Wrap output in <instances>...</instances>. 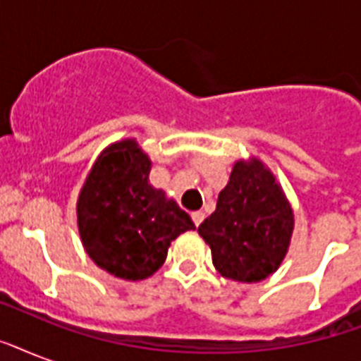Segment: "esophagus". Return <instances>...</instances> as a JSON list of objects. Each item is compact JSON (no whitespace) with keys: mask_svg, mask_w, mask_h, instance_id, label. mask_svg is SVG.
I'll return each instance as SVG.
<instances>
[{"mask_svg":"<svg viewBox=\"0 0 361 361\" xmlns=\"http://www.w3.org/2000/svg\"><path fill=\"white\" fill-rule=\"evenodd\" d=\"M191 217H192V223L198 226L204 221V212H192Z\"/></svg>","mask_w":361,"mask_h":361,"instance_id":"34e87169","label":"esophagus"}]
</instances>
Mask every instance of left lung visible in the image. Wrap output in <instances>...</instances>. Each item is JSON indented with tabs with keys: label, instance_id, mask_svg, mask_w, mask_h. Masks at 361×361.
Masks as SVG:
<instances>
[{
	"label": "left lung",
	"instance_id": "obj_1",
	"mask_svg": "<svg viewBox=\"0 0 361 361\" xmlns=\"http://www.w3.org/2000/svg\"><path fill=\"white\" fill-rule=\"evenodd\" d=\"M294 215L274 174L260 161L234 164L217 208L198 226L223 277L241 283L266 279L290 243Z\"/></svg>",
	"mask_w": 361,
	"mask_h": 361
}]
</instances>
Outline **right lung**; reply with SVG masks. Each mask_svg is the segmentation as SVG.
Here are the masks:
<instances>
[{"label":"right lung","mask_w":361,"mask_h":361,"mask_svg":"<svg viewBox=\"0 0 361 361\" xmlns=\"http://www.w3.org/2000/svg\"><path fill=\"white\" fill-rule=\"evenodd\" d=\"M149 169L152 161L135 140L118 142L93 164L76 204L87 255L121 279L155 274L170 241L195 228L189 214L149 185Z\"/></svg>","instance_id":"right-lung-1"}]
</instances>
